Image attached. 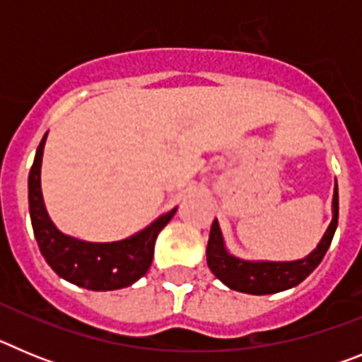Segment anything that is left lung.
Instances as JSON below:
<instances>
[{
    "label": "left lung",
    "mask_w": 362,
    "mask_h": 362,
    "mask_svg": "<svg viewBox=\"0 0 362 362\" xmlns=\"http://www.w3.org/2000/svg\"><path fill=\"white\" fill-rule=\"evenodd\" d=\"M332 217L330 226L326 228L325 235L319 241L317 248L305 259L299 261H284V263H274V261H245L228 254L223 241L219 223L214 219L210 228L209 246H206V263L212 270L214 276L232 290L252 296H267V293H277L297 286L300 281L312 274L325 257L326 250L330 248L334 239L335 228L339 221V190L337 183L334 188V201H332Z\"/></svg>",
    "instance_id": "8db88e82"
}]
</instances>
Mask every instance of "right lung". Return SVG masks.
Returning a JSON list of instances; mask_svg holds the SVG:
<instances>
[{"label": "right lung", "instance_id": "add662e5", "mask_svg": "<svg viewBox=\"0 0 362 362\" xmlns=\"http://www.w3.org/2000/svg\"><path fill=\"white\" fill-rule=\"evenodd\" d=\"M47 134L36 150L28 174V210L32 228L45 261L57 276L83 288L107 292L136 283L148 272L158 233L174 217L175 210L158 217L132 238L114 243H86L65 235L50 221L41 194V158Z\"/></svg>", "mask_w": 362, "mask_h": 362}]
</instances>
